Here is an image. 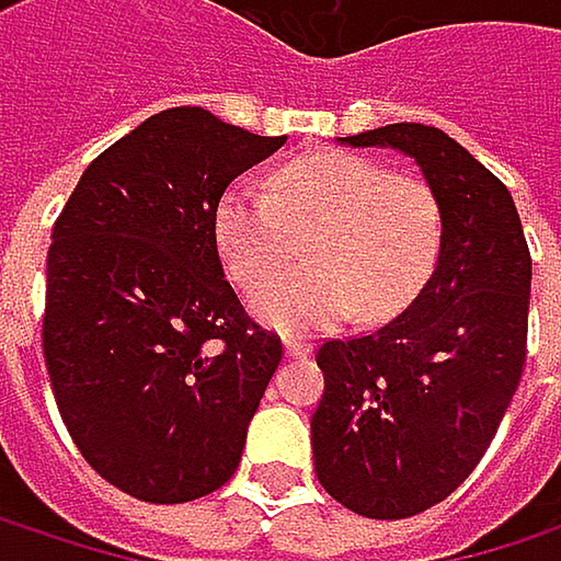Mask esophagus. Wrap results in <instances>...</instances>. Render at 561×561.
Returning a JSON list of instances; mask_svg holds the SVG:
<instances>
[{
	"label": "esophagus",
	"instance_id": "1",
	"mask_svg": "<svg viewBox=\"0 0 561 561\" xmlns=\"http://www.w3.org/2000/svg\"><path fill=\"white\" fill-rule=\"evenodd\" d=\"M311 354V341L308 337H298V334H288L285 337V357H308Z\"/></svg>",
	"mask_w": 561,
	"mask_h": 561
}]
</instances>
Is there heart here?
<instances>
[{"label": "heart", "mask_w": 561, "mask_h": 561, "mask_svg": "<svg viewBox=\"0 0 561 561\" xmlns=\"http://www.w3.org/2000/svg\"><path fill=\"white\" fill-rule=\"evenodd\" d=\"M442 233L428 181L354 152L291 159L273 171L270 191L237 181L214 210L227 273L247 291L267 285L253 308L279 331H321L351 314L367 324L392 318L432 279ZM301 242L312 266L280 280Z\"/></svg>", "instance_id": "b5f03b06"}]
</instances>
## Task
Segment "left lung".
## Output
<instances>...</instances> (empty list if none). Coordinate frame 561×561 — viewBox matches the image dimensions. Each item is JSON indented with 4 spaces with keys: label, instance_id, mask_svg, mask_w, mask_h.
<instances>
[{
    "label": "left lung",
    "instance_id": "8db88e82",
    "mask_svg": "<svg viewBox=\"0 0 561 561\" xmlns=\"http://www.w3.org/2000/svg\"><path fill=\"white\" fill-rule=\"evenodd\" d=\"M347 146H392L442 201L432 279L387 324L318 347L314 474L367 519L442 504L484 458L519 387L533 260L506 184L451 136L392 123Z\"/></svg>",
    "mask_w": 561,
    "mask_h": 561
}]
</instances>
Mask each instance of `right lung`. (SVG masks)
<instances>
[{"mask_svg":"<svg viewBox=\"0 0 561 561\" xmlns=\"http://www.w3.org/2000/svg\"><path fill=\"white\" fill-rule=\"evenodd\" d=\"M285 146L201 106L149 116L100 152L57 214L42 347L83 461L146 504L224 488L282 360L224 279L214 210Z\"/></svg>","mask_w":561,"mask_h":561,"instance_id":"obj_1","label":"right lung"}]
</instances>
